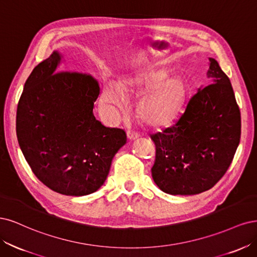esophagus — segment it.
I'll return each instance as SVG.
<instances>
[{"label": "esophagus", "mask_w": 257, "mask_h": 257, "mask_svg": "<svg viewBox=\"0 0 257 257\" xmlns=\"http://www.w3.org/2000/svg\"><path fill=\"white\" fill-rule=\"evenodd\" d=\"M127 137L129 140H136L140 137V134H138V132H136L135 130H128L127 131Z\"/></svg>", "instance_id": "obj_1"}]
</instances>
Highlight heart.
<instances>
[{
    "label": "heart",
    "mask_w": 257,
    "mask_h": 257,
    "mask_svg": "<svg viewBox=\"0 0 257 257\" xmlns=\"http://www.w3.org/2000/svg\"><path fill=\"white\" fill-rule=\"evenodd\" d=\"M120 93H143L138 104L139 117L148 126L170 123L183 106L187 86L179 76H167L163 70H141L106 83L102 90L104 103L121 105Z\"/></svg>",
    "instance_id": "obj_1"
}]
</instances>
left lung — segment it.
<instances>
[{
  "mask_svg": "<svg viewBox=\"0 0 257 257\" xmlns=\"http://www.w3.org/2000/svg\"><path fill=\"white\" fill-rule=\"evenodd\" d=\"M207 79L172 126L151 135L156 145L152 176L165 193L193 195L211 189L239 145V106L228 77L212 57Z\"/></svg>",
  "mask_w": 257,
  "mask_h": 257,
  "instance_id": "obj_1",
  "label": "left lung"
}]
</instances>
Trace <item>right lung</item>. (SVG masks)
I'll return each instance as SVG.
<instances>
[{
	"label": "right lung",
	"mask_w": 257,
	"mask_h": 257,
	"mask_svg": "<svg viewBox=\"0 0 257 257\" xmlns=\"http://www.w3.org/2000/svg\"><path fill=\"white\" fill-rule=\"evenodd\" d=\"M61 61L53 51L33 69L18 103L16 131L41 183L57 193L82 196L103 185L127 136L95 118L97 80L88 73L59 71Z\"/></svg>",
	"instance_id": "obj_1"
}]
</instances>
